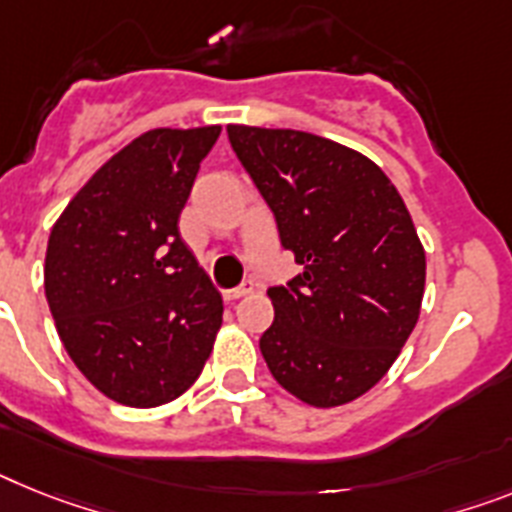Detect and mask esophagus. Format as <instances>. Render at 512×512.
<instances>
[{
	"mask_svg": "<svg viewBox=\"0 0 512 512\" xmlns=\"http://www.w3.org/2000/svg\"><path fill=\"white\" fill-rule=\"evenodd\" d=\"M249 291H252V283H242V286H234V289L223 291V299H226V302H236V299L247 296Z\"/></svg>",
	"mask_w": 512,
	"mask_h": 512,
	"instance_id": "1",
	"label": "esophagus"
}]
</instances>
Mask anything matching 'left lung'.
I'll list each match as a JSON object with an SVG mask.
<instances>
[{"instance_id":"left-lung-1","label":"left lung","mask_w":512,"mask_h":512,"mask_svg":"<svg viewBox=\"0 0 512 512\" xmlns=\"http://www.w3.org/2000/svg\"><path fill=\"white\" fill-rule=\"evenodd\" d=\"M229 143L302 273L270 286L276 320L260 336L270 375L330 409L382 380L424 296V249L380 166L299 130L229 124Z\"/></svg>"}]
</instances>
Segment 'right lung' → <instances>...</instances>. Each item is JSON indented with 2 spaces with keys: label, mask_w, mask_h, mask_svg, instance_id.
<instances>
[{
  "label": "right lung",
  "mask_w": 512,
  "mask_h": 512,
  "mask_svg": "<svg viewBox=\"0 0 512 512\" xmlns=\"http://www.w3.org/2000/svg\"><path fill=\"white\" fill-rule=\"evenodd\" d=\"M221 127L150 130L90 176L54 223L44 289L77 369L111 401L153 409L200 377L223 302L179 236Z\"/></svg>",
  "instance_id": "obj_1"
}]
</instances>
